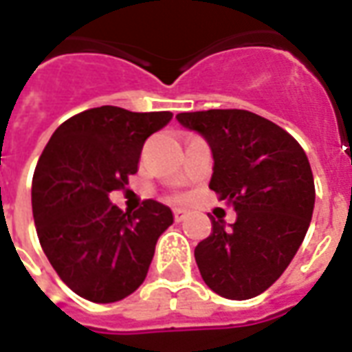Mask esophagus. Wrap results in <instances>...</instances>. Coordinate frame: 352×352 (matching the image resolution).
Masks as SVG:
<instances>
[{"mask_svg": "<svg viewBox=\"0 0 352 352\" xmlns=\"http://www.w3.org/2000/svg\"><path fill=\"white\" fill-rule=\"evenodd\" d=\"M173 217H175L177 222L184 221L186 217H188V211L186 209H183V207H177V209H173Z\"/></svg>", "mask_w": 352, "mask_h": 352, "instance_id": "obj_1", "label": "esophagus"}]
</instances>
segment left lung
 I'll use <instances>...</instances> for the list:
<instances>
[{
	"label": "left lung",
	"instance_id": "obj_1",
	"mask_svg": "<svg viewBox=\"0 0 352 352\" xmlns=\"http://www.w3.org/2000/svg\"><path fill=\"white\" fill-rule=\"evenodd\" d=\"M213 153L209 188L237 219H213L194 256L201 279L228 300H249L279 279L300 249L315 207V183L300 143L277 124L243 109L179 113Z\"/></svg>",
	"mask_w": 352,
	"mask_h": 352
}]
</instances>
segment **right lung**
Masks as SVG:
<instances>
[{
    "label": "right lung",
    "instance_id": "add662e5",
    "mask_svg": "<svg viewBox=\"0 0 352 352\" xmlns=\"http://www.w3.org/2000/svg\"><path fill=\"white\" fill-rule=\"evenodd\" d=\"M173 118L169 111L131 113L103 105L58 128L37 162L32 209L43 251L75 294L113 303L145 280L158 237L173 213L146 199L135 213L109 194L138 173L148 135Z\"/></svg>",
    "mask_w": 352,
    "mask_h": 352
}]
</instances>
